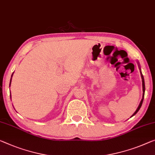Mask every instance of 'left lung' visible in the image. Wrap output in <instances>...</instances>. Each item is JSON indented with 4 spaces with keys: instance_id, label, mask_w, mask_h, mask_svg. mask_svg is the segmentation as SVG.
I'll list each match as a JSON object with an SVG mask.
<instances>
[{
    "instance_id": "1",
    "label": "left lung",
    "mask_w": 155,
    "mask_h": 155,
    "mask_svg": "<svg viewBox=\"0 0 155 155\" xmlns=\"http://www.w3.org/2000/svg\"><path fill=\"white\" fill-rule=\"evenodd\" d=\"M140 75H141V78H142L143 92V97H142V100H141V101H140V104H139V105H138V108H137V110H136V111L134 112V114L132 115V116H134V115L137 114V112L138 111V110H139V109H140V107H141V106H142V104H143V99H144L145 90V81H144V78H143V74H142V72H141V71H140ZM132 116H131V117H132Z\"/></svg>"
}]
</instances>
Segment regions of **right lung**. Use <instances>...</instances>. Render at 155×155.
<instances>
[{
  "mask_svg": "<svg viewBox=\"0 0 155 155\" xmlns=\"http://www.w3.org/2000/svg\"><path fill=\"white\" fill-rule=\"evenodd\" d=\"M12 75H13V74H12ZM11 80H12V78H11V79H10V84H11Z\"/></svg>",
  "mask_w": 155,
  "mask_h": 155,
  "instance_id": "1",
  "label": "right lung"
}]
</instances>
